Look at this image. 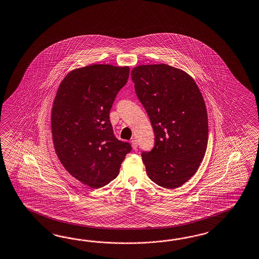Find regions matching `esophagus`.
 <instances>
[{"label": "esophagus", "instance_id": "1", "mask_svg": "<svg viewBox=\"0 0 259 259\" xmlns=\"http://www.w3.org/2000/svg\"><path fill=\"white\" fill-rule=\"evenodd\" d=\"M132 145H133V147L134 149H136L137 148V146H138V143H137V140L135 139V138H133L132 140Z\"/></svg>", "mask_w": 259, "mask_h": 259}]
</instances>
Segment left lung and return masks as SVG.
<instances>
[{
  "instance_id": "obj_1",
  "label": "left lung",
  "mask_w": 259,
  "mask_h": 259,
  "mask_svg": "<svg viewBox=\"0 0 259 259\" xmlns=\"http://www.w3.org/2000/svg\"><path fill=\"white\" fill-rule=\"evenodd\" d=\"M132 79L152 125L155 144L143 151L149 179L166 189L183 185L199 168L207 146L206 104L189 74L168 65L134 67Z\"/></svg>"
}]
</instances>
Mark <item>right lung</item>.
<instances>
[{"label": "right lung", "mask_w": 259, "mask_h": 259, "mask_svg": "<svg viewBox=\"0 0 259 259\" xmlns=\"http://www.w3.org/2000/svg\"><path fill=\"white\" fill-rule=\"evenodd\" d=\"M130 67L91 65L69 72L53 102V145L61 163L81 183L101 188L115 179L132 146L115 137L110 111Z\"/></svg>", "instance_id": "1"}]
</instances>
